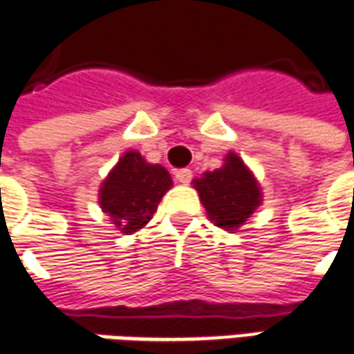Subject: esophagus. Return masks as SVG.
I'll return each mask as SVG.
<instances>
[{"mask_svg":"<svg viewBox=\"0 0 354 354\" xmlns=\"http://www.w3.org/2000/svg\"><path fill=\"white\" fill-rule=\"evenodd\" d=\"M174 178H176V182L180 184H189L192 182V170L189 169H180L174 172Z\"/></svg>","mask_w":354,"mask_h":354,"instance_id":"obj_1","label":"esophagus"}]
</instances>
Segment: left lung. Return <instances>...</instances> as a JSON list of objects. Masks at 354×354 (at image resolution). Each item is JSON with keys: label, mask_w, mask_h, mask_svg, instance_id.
<instances>
[{"label": "left lung", "mask_w": 354, "mask_h": 354, "mask_svg": "<svg viewBox=\"0 0 354 354\" xmlns=\"http://www.w3.org/2000/svg\"><path fill=\"white\" fill-rule=\"evenodd\" d=\"M209 218L224 230H237L263 203L253 172L236 153H228L222 169L205 172L194 180Z\"/></svg>", "instance_id": "left-lung-1"}]
</instances>
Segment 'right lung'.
I'll list each match as a JSON object with an SVG mask.
<instances>
[{"instance_id": "1", "label": "right lung", "mask_w": 354, "mask_h": 354, "mask_svg": "<svg viewBox=\"0 0 354 354\" xmlns=\"http://www.w3.org/2000/svg\"><path fill=\"white\" fill-rule=\"evenodd\" d=\"M172 185L169 170L126 151L100 189V205L122 234L142 230Z\"/></svg>"}]
</instances>
